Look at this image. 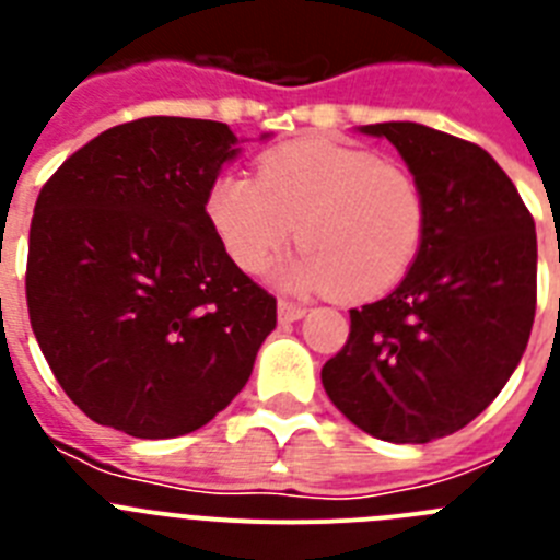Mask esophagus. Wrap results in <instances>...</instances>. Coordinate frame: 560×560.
Wrapping results in <instances>:
<instances>
[{
    "instance_id": "esophagus-1",
    "label": "esophagus",
    "mask_w": 560,
    "mask_h": 560,
    "mask_svg": "<svg viewBox=\"0 0 560 560\" xmlns=\"http://www.w3.org/2000/svg\"><path fill=\"white\" fill-rule=\"evenodd\" d=\"M277 316H280V323H283V325L296 323V319H303V316H305V305H296V303H289V300H280V303H277Z\"/></svg>"
}]
</instances>
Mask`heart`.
<instances>
[{
  "mask_svg": "<svg viewBox=\"0 0 560 560\" xmlns=\"http://www.w3.org/2000/svg\"><path fill=\"white\" fill-rule=\"evenodd\" d=\"M207 219L244 271H264L300 235L277 280L291 291L350 300L393 289L427 235V199L409 171L334 140H296L257 165L224 171L207 190ZM301 232H295V224Z\"/></svg>",
  "mask_w": 560,
  "mask_h": 560,
  "instance_id": "b5f03b06",
  "label": "heart"
}]
</instances>
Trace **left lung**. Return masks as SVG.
<instances>
[{"label": "left lung", "mask_w": 560, "mask_h": 560, "mask_svg": "<svg viewBox=\"0 0 560 560\" xmlns=\"http://www.w3.org/2000/svg\"><path fill=\"white\" fill-rule=\"evenodd\" d=\"M361 133L398 148L427 235L398 289L350 311L323 387L361 432L429 443L471 423L522 361L536 316V224L491 153L420 122Z\"/></svg>", "instance_id": "left-lung-1"}]
</instances>
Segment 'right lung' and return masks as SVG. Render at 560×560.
I'll list each match as a JSON object with an SVG mask.
<instances>
[{
    "instance_id": "1",
    "label": "right lung",
    "mask_w": 560,
    "mask_h": 560,
    "mask_svg": "<svg viewBox=\"0 0 560 560\" xmlns=\"http://www.w3.org/2000/svg\"><path fill=\"white\" fill-rule=\"evenodd\" d=\"M237 151L226 122L142 117L86 142L38 192L30 325L101 427L196 432L244 389L275 330L277 300L207 219L210 182Z\"/></svg>"
}]
</instances>
